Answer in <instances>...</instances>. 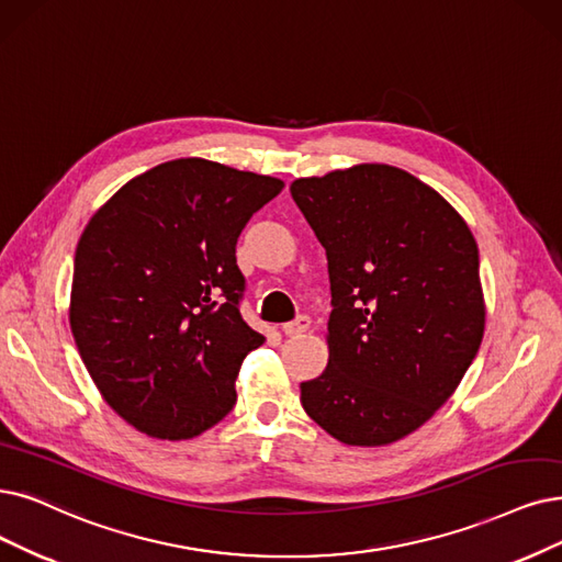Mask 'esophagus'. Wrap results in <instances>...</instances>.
<instances>
[{"label":"esophagus","mask_w":562,"mask_h":562,"mask_svg":"<svg viewBox=\"0 0 562 562\" xmlns=\"http://www.w3.org/2000/svg\"><path fill=\"white\" fill-rule=\"evenodd\" d=\"M308 325H311V318L308 316H300V318L283 325V334L285 336H300V334H304L308 329Z\"/></svg>","instance_id":"obj_1"}]
</instances>
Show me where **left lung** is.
I'll list each match as a JSON object with an SVG mask.
<instances>
[{
  "mask_svg": "<svg viewBox=\"0 0 562 562\" xmlns=\"http://www.w3.org/2000/svg\"><path fill=\"white\" fill-rule=\"evenodd\" d=\"M327 256V369L300 385L306 415L346 445L401 440L450 398L480 350L473 233L406 170L362 164L290 184Z\"/></svg>",
  "mask_w": 562,
  "mask_h": 562,
  "instance_id": "1",
  "label": "left lung"
}]
</instances>
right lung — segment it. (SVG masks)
I'll return each mask as SVG.
<instances>
[{
	"instance_id": "obj_1",
	"label": "right lung",
	"mask_w": 562,
	"mask_h": 562,
	"mask_svg": "<svg viewBox=\"0 0 562 562\" xmlns=\"http://www.w3.org/2000/svg\"><path fill=\"white\" fill-rule=\"evenodd\" d=\"M281 179L177 159L131 179L78 241L71 331L110 408L138 431L187 440L235 401L241 359L265 336L244 323L235 246Z\"/></svg>"
}]
</instances>
